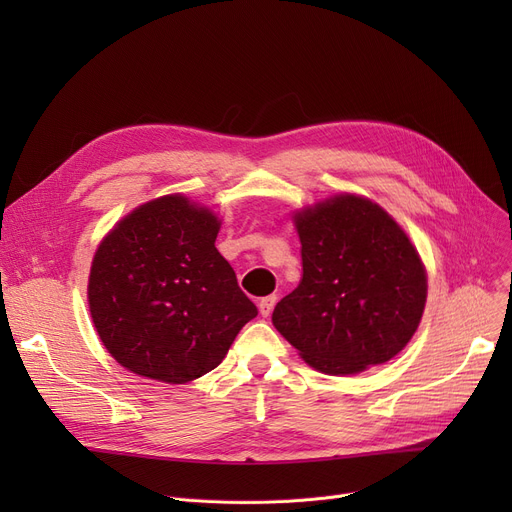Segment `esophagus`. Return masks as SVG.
I'll return each instance as SVG.
<instances>
[{
  "label": "esophagus",
  "instance_id": "obj_1",
  "mask_svg": "<svg viewBox=\"0 0 512 512\" xmlns=\"http://www.w3.org/2000/svg\"><path fill=\"white\" fill-rule=\"evenodd\" d=\"M274 305H276V294H270V297H265L259 301V313L261 317H270L272 311H274Z\"/></svg>",
  "mask_w": 512,
  "mask_h": 512
}]
</instances>
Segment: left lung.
<instances>
[{"label": "left lung", "mask_w": 512, "mask_h": 512, "mask_svg": "<svg viewBox=\"0 0 512 512\" xmlns=\"http://www.w3.org/2000/svg\"><path fill=\"white\" fill-rule=\"evenodd\" d=\"M292 222L303 276L276 305L274 328L328 375L394 359L415 336L427 301L425 265L405 228L355 193L294 209Z\"/></svg>", "instance_id": "8db88e82"}]
</instances>
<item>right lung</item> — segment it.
<instances>
[{
	"label": "right lung",
	"instance_id": "right-lung-1",
	"mask_svg": "<svg viewBox=\"0 0 512 512\" xmlns=\"http://www.w3.org/2000/svg\"><path fill=\"white\" fill-rule=\"evenodd\" d=\"M220 215L182 193L151 199L103 236L87 299L103 346L147 380L186 384L218 367L257 307L215 249Z\"/></svg>",
	"mask_w": 512,
	"mask_h": 512
}]
</instances>
